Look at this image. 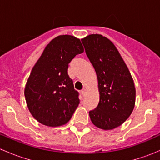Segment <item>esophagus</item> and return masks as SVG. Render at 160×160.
I'll return each instance as SVG.
<instances>
[{"label":"esophagus","instance_id":"34e87169","mask_svg":"<svg viewBox=\"0 0 160 160\" xmlns=\"http://www.w3.org/2000/svg\"><path fill=\"white\" fill-rule=\"evenodd\" d=\"M86 91H87L86 88H83V89L81 90V91H80V93H81V94L83 96V95H85V93H86Z\"/></svg>","mask_w":160,"mask_h":160}]
</instances>
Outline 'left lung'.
<instances>
[{
    "label": "left lung",
    "instance_id": "1",
    "mask_svg": "<svg viewBox=\"0 0 160 160\" xmlns=\"http://www.w3.org/2000/svg\"><path fill=\"white\" fill-rule=\"evenodd\" d=\"M96 72L100 101L89 115L98 128L111 130L120 126L132 114L135 88L129 70L112 42L99 34L81 39Z\"/></svg>",
    "mask_w": 160,
    "mask_h": 160
}]
</instances>
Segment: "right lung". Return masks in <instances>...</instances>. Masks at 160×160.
<instances>
[{"label":"right lung","instance_id":"1","mask_svg":"<svg viewBox=\"0 0 160 160\" xmlns=\"http://www.w3.org/2000/svg\"><path fill=\"white\" fill-rule=\"evenodd\" d=\"M79 38L59 35L45 48L25 88L27 106L38 122L49 127L67 124L78 107L79 93L68 75V64L83 52Z\"/></svg>","mask_w":160,"mask_h":160}]
</instances>
